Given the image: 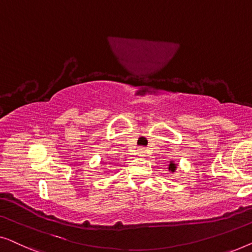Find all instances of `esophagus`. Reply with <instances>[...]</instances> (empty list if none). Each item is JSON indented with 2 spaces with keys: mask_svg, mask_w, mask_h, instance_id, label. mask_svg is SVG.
Listing matches in <instances>:
<instances>
[{
  "mask_svg": "<svg viewBox=\"0 0 252 252\" xmlns=\"http://www.w3.org/2000/svg\"><path fill=\"white\" fill-rule=\"evenodd\" d=\"M137 153L139 157H145V154H146V150H145L144 147H140V148H138Z\"/></svg>",
  "mask_w": 252,
  "mask_h": 252,
  "instance_id": "obj_1",
  "label": "esophagus"
}]
</instances>
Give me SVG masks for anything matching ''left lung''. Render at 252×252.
<instances>
[{"instance_id": "obj_1", "label": "left lung", "mask_w": 252, "mask_h": 252, "mask_svg": "<svg viewBox=\"0 0 252 252\" xmlns=\"http://www.w3.org/2000/svg\"><path fill=\"white\" fill-rule=\"evenodd\" d=\"M177 163H175L173 161H170V163H169V166H168V169H169V171H171V172H175L176 170H177Z\"/></svg>"}]
</instances>
